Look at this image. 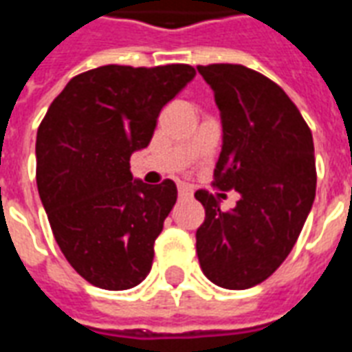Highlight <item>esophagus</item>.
Returning a JSON list of instances; mask_svg holds the SVG:
<instances>
[{"label":"esophagus","instance_id":"obj_1","mask_svg":"<svg viewBox=\"0 0 352 352\" xmlns=\"http://www.w3.org/2000/svg\"><path fill=\"white\" fill-rule=\"evenodd\" d=\"M192 196V190L190 188H186V186H179V198H190Z\"/></svg>","mask_w":352,"mask_h":352}]
</instances>
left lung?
Segmentation results:
<instances>
[{
    "mask_svg": "<svg viewBox=\"0 0 352 352\" xmlns=\"http://www.w3.org/2000/svg\"><path fill=\"white\" fill-rule=\"evenodd\" d=\"M221 111L214 186L239 192L232 211L196 192L206 221L196 252L206 277L230 290L258 285L279 267L311 211L317 171L309 126L285 90L245 65H198Z\"/></svg>",
    "mask_w": 352,
    "mask_h": 352,
    "instance_id": "1",
    "label": "left lung"
}]
</instances>
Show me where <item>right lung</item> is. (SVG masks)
<instances>
[{
    "instance_id": "right-lung-1",
    "label": "right lung",
    "mask_w": 352,
    "mask_h": 352,
    "mask_svg": "<svg viewBox=\"0 0 352 352\" xmlns=\"http://www.w3.org/2000/svg\"><path fill=\"white\" fill-rule=\"evenodd\" d=\"M194 77L186 64L101 65L73 77L43 118L37 190L60 251L94 287L126 290L153 267L177 186L133 179L130 156L151 143L162 107Z\"/></svg>"
}]
</instances>
